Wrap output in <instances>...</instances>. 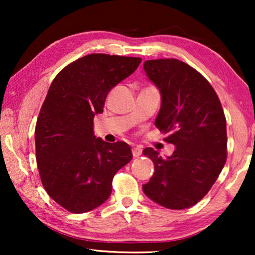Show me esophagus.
I'll list each match as a JSON object with an SVG mask.
<instances>
[{"label": "esophagus", "mask_w": 255, "mask_h": 255, "mask_svg": "<svg viewBox=\"0 0 255 255\" xmlns=\"http://www.w3.org/2000/svg\"><path fill=\"white\" fill-rule=\"evenodd\" d=\"M132 154H133L134 158H138V156L141 155V148L140 147H133L132 148Z\"/></svg>", "instance_id": "esophagus-1"}]
</instances>
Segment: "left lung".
<instances>
[{
    "label": "left lung",
    "mask_w": 255,
    "mask_h": 255,
    "mask_svg": "<svg viewBox=\"0 0 255 255\" xmlns=\"http://www.w3.org/2000/svg\"><path fill=\"white\" fill-rule=\"evenodd\" d=\"M147 78L159 89L161 107L155 127L175 146L167 158L152 147L142 153L154 174L142 190L162 207L181 210L200 202L226 161V120L217 94L196 69L177 59L144 62Z\"/></svg>",
    "instance_id": "8db88e82"
}]
</instances>
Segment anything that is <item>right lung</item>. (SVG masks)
Returning a JSON list of instances; mask_svg holds the SVG:
<instances>
[{
	"label": "right lung",
	"mask_w": 255,
	"mask_h": 255,
	"mask_svg": "<svg viewBox=\"0 0 255 255\" xmlns=\"http://www.w3.org/2000/svg\"><path fill=\"white\" fill-rule=\"evenodd\" d=\"M140 61L88 54L66 66L51 83L34 131L37 165L46 193L73 214L103 204L115 174L131 161L130 146L96 138L93 121L103 113L108 93Z\"/></svg>",
	"instance_id": "1"
}]
</instances>
